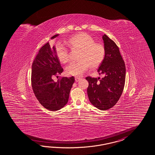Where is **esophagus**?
<instances>
[{"label": "esophagus", "mask_w": 155, "mask_h": 155, "mask_svg": "<svg viewBox=\"0 0 155 155\" xmlns=\"http://www.w3.org/2000/svg\"><path fill=\"white\" fill-rule=\"evenodd\" d=\"M81 77H75V82H78L79 81H80V80H81Z\"/></svg>", "instance_id": "1"}]
</instances>
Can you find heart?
Segmentation results:
<instances>
[{
  "label": "heart",
  "mask_w": 155,
  "mask_h": 155,
  "mask_svg": "<svg viewBox=\"0 0 155 155\" xmlns=\"http://www.w3.org/2000/svg\"><path fill=\"white\" fill-rule=\"evenodd\" d=\"M67 44L71 50L79 51L77 56L78 61L71 63L65 68V72L68 75H82L89 67L91 69L97 68L104 59V46L95 43L94 39L88 34H77L69 38ZM55 50L60 63L65 64L69 61V51L63 44L58 43Z\"/></svg>",
  "instance_id": "heart-1"
}]
</instances>
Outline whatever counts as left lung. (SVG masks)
<instances>
[{
    "label": "left lung",
    "mask_w": 155,
    "mask_h": 155,
    "mask_svg": "<svg viewBox=\"0 0 155 155\" xmlns=\"http://www.w3.org/2000/svg\"><path fill=\"white\" fill-rule=\"evenodd\" d=\"M105 55L103 61L97 69L100 78L87 77L88 82L87 95L89 101L94 107L101 110L113 107L123 92L125 82V64L119 48L114 42L103 35Z\"/></svg>",
    "instance_id": "8db88e82"
}]
</instances>
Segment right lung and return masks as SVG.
<instances>
[{
  "label": "right lung",
  "instance_id": "1",
  "mask_svg": "<svg viewBox=\"0 0 155 155\" xmlns=\"http://www.w3.org/2000/svg\"><path fill=\"white\" fill-rule=\"evenodd\" d=\"M56 34L51 39L57 37ZM55 46L47 42L38 51L32 64L31 86L35 96L45 108L56 111L67 104L75 80L74 77H62L57 82L53 76L61 74L63 69L57 58Z\"/></svg>",
  "mask_w": 155,
  "mask_h": 155
}]
</instances>
